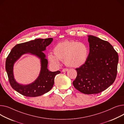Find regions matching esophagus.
Returning a JSON list of instances; mask_svg holds the SVG:
<instances>
[{"label":"esophagus","mask_w":124,"mask_h":124,"mask_svg":"<svg viewBox=\"0 0 124 124\" xmlns=\"http://www.w3.org/2000/svg\"><path fill=\"white\" fill-rule=\"evenodd\" d=\"M67 71H68V69H67V68H64L63 69H62V71L63 72H66Z\"/></svg>","instance_id":"1"}]
</instances>
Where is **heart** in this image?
Returning <instances> with one entry per match:
<instances>
[{
  "label": "heart",
  "mask_w": 124,
  "mask_h": 124,
  "mask_svg": "<svg viewBox=\"0 0 124 124\" xmlns=\"http://www.w3.org/2000/svg\"><path fill=\"white\" fill-rule=\"evenodd\" d=\"M54 53L48 55L49 61L53 65L59 66L62 61L69 67L77 68L83 65L87 61L89 49L83 42L65 40L55 46Z\"/></svg>",
  "instance_id": "obj_1"
}]
</instances>
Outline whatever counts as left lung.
Here are the masks:
<instances>
[{
	"instance_id": "left-lung-1",
	"label": "left lung",
	"mask_w": 124,
	"mask_h": 124,
	"mask_svg": "<svg viewBox=\"0 0 124 124\" xmlns=\"http://www.w3.org/2000/svg\"><path fill=\"white\" fill-rule=\"evenodd\" d=\"M89 53L86 63L76 68L74 87L82 93H99L116 79L119 57L112 45L97 37L88 35Z\"/></svg>"
}]
</instances>
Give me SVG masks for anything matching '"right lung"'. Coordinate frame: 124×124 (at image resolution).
Returning a JSON list of instances; mask_svg holds the SVG:
<instances>
[{
    "label": "right lung",
    "instance_id": "right-lung-1",
    "mask_svg": "<svg viewBox=\"0 0 124 124\" xmlns=\"http://www.w3.org/2000/svg\"><path fill=\"white\" fill-rule=\"evenodd\" d=\"M53 38L36 39L16 45L7 56L5 69L11 87L21 95L30 97L42 95L50 91L53 86L54 78L60 71L51 72L47 68L48 61L43 51L50 45ZM30 53L35 55L40 59L41 70L39 76L32 84L22 85L18 84L13 75V66L15 62L23 54Z\"/></svg>",
    "mask_w": 124,
    "mask_h": 124
}]
</instances>
